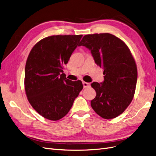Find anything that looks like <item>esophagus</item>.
I'll use <instances>...</instances> for the list:
<instances>
[{
  "label": "esophagus",
  "instance_id": "34e87169",
  "mask_svg": "<svg viewBox=\"0 0 156 156\" xmlns=\"http://www.w3.org/2000/svg\"><path fill=\"white\" fill-rule=\"evenodd\" d=\"M83 84L84 88H87V87H89L90 86V84L89 83H87V82H84V81L83 82Z\"/></svg>",
  "mask_w": 156,
  "mask_h": 156
}]
</instances>
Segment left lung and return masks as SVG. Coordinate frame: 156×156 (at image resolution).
Here are the masks:
<instances>
[{"mask_svg": "<svg viewBox=\"0 0 156 156\" xmlns=\"http://www.w3.org/2000/svg\"><path fill=\"white\" fill-rule=\"evenodd\" d=\"M79 45L90 51L95 62L104 69L103 81L91 84L96 92L91 106L103 119H115L134 96L137 69L133 56L123 41L108 33L85 35Z\"/></svg>", "mask_w": 156, "mask_h": 156, "instance_id": "left-lung-1", "label": "left lung"}]
</instances>
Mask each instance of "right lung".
<instances>
[{
    "instance_id": "right-lung-1",
    "label": "right lung",
    "mask_w": 156,
    "mask_h": 156,
    "mask_svg": "<svg viewBox=\"0 0 156 156\" xmlns=\"http://www.w3.org/2000/svg\"><path fill=\"white\" fill-rule=\"evenodd\" d=\"M83 35L52 36L33 47L25 66V88L32 107L50 120L62 119L83 88L66 79L63 66L79 45Z\"/></svg>"
}]
</instances>
